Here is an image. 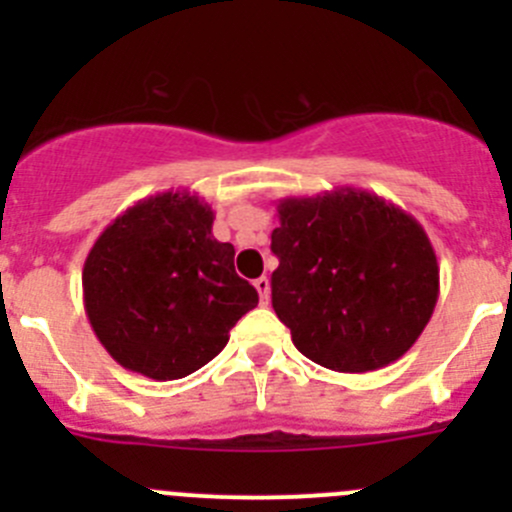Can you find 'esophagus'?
<instances>
[{"mask_svg":"<svg viewBox=\"0 0 512 512\" xmlns=\"http://www.w3.org/2000/svg\"><path fill=\"white\" fill-rule=\"evenodd\" d=\"M255 289H257V294H260L262 304L270 302V280H267V277H257Z\"/></svg>","mask_w":512,"mask_h":512,"instance_id":"esophagus-1","label":"esophagus"}]
</instances>
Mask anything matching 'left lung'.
Listing matches in <instances>:
<instances>
[{"label":"left lung","mask_w":512,"mask_h":512,"mask_svg":"<svg viewBox=\"0 0 512 512\" xmlns=\"http://www.w3.org/2000/svg\"><path fill=\"white\" fill-rule=\"evenodd\" d=\"M272 230V307L314 364L364 374L401 359L438 302L426 230L359 188L282 198Z\"/></svg>","instance_id":"1"}]
</instances>
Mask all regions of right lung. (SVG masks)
I'll return each instance as SVG.
<instances>
[{
    "mask_svg": "<svg viewBox=\"0 0 512 512\" xmlns=\"http://www.w3.org/2000/svg\"><path fill=\"white\" fill-rule=\"evenodd\" d=\"M215 213L190 190L123 210L84 262V309L108 354L156 381L215 359L257 289L235 272V247L213 237Z\"/></svg>",
    "mask_w": 512,
    "mask_h": 512,
    "instance_id": "obj_1",
    "label": "right lung"
}]
</instances>
